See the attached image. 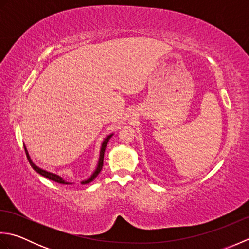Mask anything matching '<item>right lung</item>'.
Wrapping results in <instances>:
<instances>
[{
    "mask_svg": "<svg viewBox=\"0 0 249 249\" xmlns=\"http://www.w3.org/2000/svg\"><path fill=\"white\" fill-rule=\"evenodd\" d=\"M112 136H113V134H110V135H108L107 137H106V138H104V140H103V142H102V145H100L99 158H98V161H97V166H96V168H95V170L93 171V173L91 174V176H89L88 178L83 179V181L80 182L81 184H88V183H89V182H92L93 179L98 176V173L100 172V170H102L103 165H104V155H105L106 146H107L108 141L110 140V138H111V137H112ZM24 151H25L26 157H28V160H29V162H30V165L32 166V168H33L37 173H39L40 176H43V177H45V178H47L51 179V181H54V182L60 183V184H73V183H71V182H67L66 179L63 178L61 176H59V174H55V173H53V172L47 171V170H45V169H43V168H40V167H38L37 165H35L34 161L32 160V158H31V156H30V154H29V151H28V149H26L25 145H24Z\"/></svg>",
    "mask_w": 249,
    "mask_h": 249,
    "instance_id": "add662e5",
    "label": "right lung"
}]
</instances>
